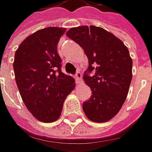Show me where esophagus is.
<instances>
[{"label": "esophagus", "instance_id": "obj_1", "mask_svg": "<svg viewBox=\"0 0 152 152\" xmlns=\"http://www.w3.org/2000/svg\"><path fill=\"white\" fill-rule=\"evenodd\" d=\"M81 72H76V76H75V79H76V81L77 83H80L81 81Z\"/></svg>", "mask_w": 152, "mask_h": 152}]
</instances>
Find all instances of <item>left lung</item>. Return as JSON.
Returning a JSON list of instances; mask_svg holds the SVG:
<instances>
[{
	"instance_id": "obj_1",
	"label": "left lung",
	"mask_w": 152,
	"mask_h": 152,
	"mask_svg": "<svg viewBox=\"0 0 152 152\" xmlns=\"http://www.w3.org/2000/svg\"><path fill=\"white\" fill-rule=\"evenodd\" d=\"M66 35L88 58L83 79L92 94L83 102V111L91 121L107 122L123 106L132 80L133 62L128 48L110 32L96 26L72 28Z\"/></svg>"
}]
</instances>
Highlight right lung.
<instances>
[{"label": "right lung", "mask_w": 152, "mask_h": 152, "mask_svg": "<svg viewBox=\"0 0 152 152\" xmlns=\"http://www.w3.org/2000/svg\"><path fill=\"white\" fill-rule=\"evenodd\" d=\"M65 28L50 27L29 35L15 53V80L25 106L38 120L51 123L60 118L75 80L61 71L57 45Z\"/></svg>", "instance_id": "obj_1"}]
</instances>
